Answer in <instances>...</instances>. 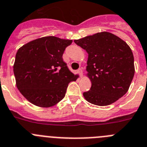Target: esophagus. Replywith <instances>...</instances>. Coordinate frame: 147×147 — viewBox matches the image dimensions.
Segmentation results:
<instances>
[{
    "instance_id": "esophagus-1",
    "label": "esophagus",
    "mask_w": 147,
    "mask_h": 147,
    "mask_svg": "<svg viewBox=\"0 0 147 147\" xmlns=\"http://www.w3.org/2000/svg\"><path fill=\"white\" fill-rule=\"evenodd\" d=\"M78 73L79 74V75H80V77H82V75H83V71H82L81 68H80L78 69Z\"/></svg>"
}]
</instances>
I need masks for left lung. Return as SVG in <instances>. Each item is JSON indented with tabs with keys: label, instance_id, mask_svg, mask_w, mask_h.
Instances as JSON below:
<instances>
[{
	"label": "left lung",
	"instance_id": "8db88e82",
	"mask_svg": "<svg viewBox=\"0 0 147 147\" xmlns=\"http://www.w3.org/2000/svg\"><path fill=\"white\" fill-rule=\"evenodd\" d=\"M88 54L87 71L92 81L83 96L99 106L111 105L128 91L135 73L131 49L119 37L101 32L74 41Z\"/></svg>",
	"mask_w": 147,
	"mask_h": 147
}]
</instances>
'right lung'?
<instances>
[{
	"instance_id": "obj_1",
	"label": "right lung",
	"mask_w": 147,
	"mask_h": 147,
	"mask_svg": "<svg viewBox=\"0 0 147 147\" xmlns=\"http://www.w3.org/2000/svg\"><path fill=\"white\" fill-rule=\"evenodd\" d=\"M72 40L55 36L35 39L17 52L14 74L20 93L34 105L48 108L65 96L71 81L76 80L62 58Z\"/></svg>"
}]
</instances>
